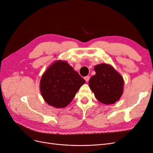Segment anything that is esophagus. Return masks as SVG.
<instances>
[{"label": "esophagus", "mask_w": 153, "mask_h": 153, "mask_svg": "<svg viewBox=\"0 0 153 153\" xmlns=\"http://www.w3.org/2000/svg\"><path fill=\"white\" fill-rule=\"evenodd\" d=\"M84 79L85 80V81H86L87 82H89V79H90V76H85V77H84Z\"/></svg>", "instance_id": "1"}]
</instances>
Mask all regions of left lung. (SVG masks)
I'll return each mask as SVG.
<instances>
[{
  "label": "left lung",
  "instance_id": "1",
  "mask_svg": "<svg viewBox=\"0 0 153 153\" xmlns=\"http://www.w3.org/2000/svg\"><path fill=\"white\" fill-rule=\"evenodd\" d=\"M94 69L96 75L90 78L89 85L95 98L105 105L115 103L123 93V76L110 64H97Z\"/></svg>",
  "mask_w": 153,
  "mask_h": 153
}]
</instances>
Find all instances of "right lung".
Returning a JSON list of instances; mask_svg holds the SVG:
<instances>
[{"mask_svg": "<svg viewBox=\"0 0 153 153\" xmlns=\"http://www.w3.org/2000/svg\"><path fill=\"white\" fill-rule=\"evenodd\" d=\"M85 82L66 61L58 60L43 74L39 89L46 103L55 108H64Z\"/></svg>", "mask_w": 153, "mask_h": 153, "instance_id": "right-lung-1", "label": "right lung"}]
</instances>
